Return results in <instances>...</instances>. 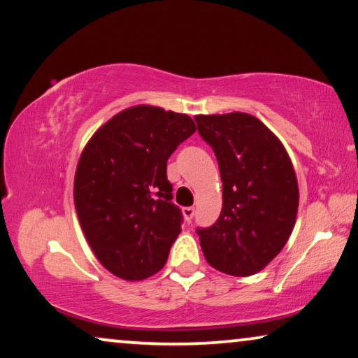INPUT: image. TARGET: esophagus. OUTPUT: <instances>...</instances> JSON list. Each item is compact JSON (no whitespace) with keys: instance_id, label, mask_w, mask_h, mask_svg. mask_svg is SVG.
Instances as JSON below:
<instances>
[{"instance_id":"34e87169","label":"esophagus","mask_w":358,"mask_h":358,"mask_svg":"<svg viewBox=\"0 0 358 358\" xmlns=\"http://www.w3.org/2000/svg\"><path fill=\"white\" fill-rule=\"evenodd\" d=\"M182 215H184V220L190 222L192 217L195 215V208H192V206H185V208H182Z\"/></svg>"}]
</instances>
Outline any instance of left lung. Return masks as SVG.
<instances>
[{
	"label": "left lung",
	"mask_w": 358,
	"mask_h": 358,
	"mask_svg": "<svg viewBox=\"0 0 358 358\" xmlns=\"http://www.w3.org/2000/svg\"><path fill=\"white\" fill-rule=\"evenodd\" d=\"M213 148L222 180V210L196 227L206 262L231 276L262 271L286 245L299 208L291 158L260 119L247 113L195 116Z\"/></svg>",
	"instance_id": "left-lung-1"
}]
</instances>
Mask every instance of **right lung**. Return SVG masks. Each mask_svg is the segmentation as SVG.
Instances as JSON below:
<instances>
[{
  "mask_svg": "<svg viewBox=\"0 0 358 358\" xmlns=\"http://www.w3.org/2000/svg\"><path fill=\"white\" fill-rule=\"evenodd\" d=\"M194 132L187 115L138 105L113 116L85 145L76 211L98 262L115 276L141 281L166 263L182 224L166 163Z\"/></svg>",
  "mask_w": 358,
  "mask_h": 358,
  "instance_id": "obj_1",
  "label": "right lung"
}]
</instances>
